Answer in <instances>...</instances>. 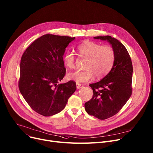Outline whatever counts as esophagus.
Instances as JSON below:
<instances>
[{
  "mask_svg": "<svg viewBox=\"0 0 153 153\" xmlns=\"http://www.w3.org/2000/svg\"><path fill=\"white\" fill-rule=\"evenodd\" d=\"M76 87H77V89H80V88H81L82 87H83V85H82V84H81L77 83L76 84Z\"/></svg>",
  "mask_w": 153,
  "mask_h": 153,
  "instance_id": "obj_1",
  "label": "esophagus"
}]
</instances>
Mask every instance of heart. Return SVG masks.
Here are the masks:
<instances>
[{"label": "heart", "mask_w": 153, "mask_h": 153, "mask_svg": "<svg viewBox=\"0 0 153 153\" xmlns=\"http://www.w3.org/2000/svg\"><path fill=\"white\" fill-rule=\"evenodd\" d=\"M79 55L88 58L84 70H76L67 74V79L79 84L87 82L95 76L97 78L106 76L113 68L116 58L113 48L109 45H101L90 40H87L77 47ZM65 65L73 69L75 66V55L70 52L64 54Z\"/></svg>", "instance_id": "1"}]
</instances>
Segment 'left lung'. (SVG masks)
Returning a JSON list of instances; mask_svg holds the SVG:
<instances>
[{
    "mask_svg": "<svg viewBox=\"0 0 153 153\" xmlns=\"http://www.w3.org/2000/svg\"><path fill=\"white\" fill-rule=\"evenodd\" d=\"M94 38L107 40L116 54L110 72L99 82L89 85L94 95L85 103L88 114L104 120L116 114L130 98L132 92L133 66L127 50L117 39L110 36Z\"/></svg>",
    "mask_w": 153,
    "mask_h": 153,
    "instance_id": "8db88e82",
    "label": "left lung"
}]
</instances>
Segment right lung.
I'll use <instances>...</instances> for the list:
<instances>
[{
	"label": "right lung",
	"instance_id": "right-lung-1",
	"mask_svg": "<svg viewBox=\"0 0 153 153\" xmlns=\"http://www.w3.org/2000/svg\"><path fill=\"white\" fill-rule=\"evenodd\" d=\"M74 39L45 34L35 40L22 56L19 89L29 106L40 115L59 113L76 90L73 80L58 84L66 74L63 58L66 48Z\"/></svg>",
	"mask_w": 153,
	"mask_h": 153
}]
</instances>
